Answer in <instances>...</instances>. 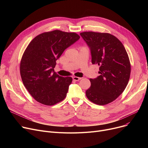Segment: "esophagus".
I'll return each instance as SVG.
<instances>
[{
  "instance_id": "obj_1",
  "label": "esophagus",
  "mask_w": 148,
  "mask_h": 148,
  "mask_svg": "<svg viewBox=\"0 0 148 148\" xmlns=\"http://www.w3.org/2000/svg\"><path fill=\"white\" fill-rule=\"evenodd\" d=\"M81 79H82L81 77H75V76L73 77V80H74V81H79V80H80Z\"/></svg>"
}]
</instances>
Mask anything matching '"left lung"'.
Instances as JSON below:
<instances>
[{
    "label": "left lung",
    "mask_w": 148,
    "mask_h": 148,
    "mask_svg": "<svg viewBox=\"0 0 148 148\" xmlns=\"http://www.w3.org/2000/svg\"><path fill=\"white\" fill-rule=\"evenodd\" d=\"M80 35L90 49L92 64L99 66V75L90 79L86 95L93 103L107 104L127 86L131 73L128 55L122 43L110 34L84 32Z\"/></svg>",
    "instance_id": "1"
}]
</instances>
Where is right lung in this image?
Here are the masks:
<instances>
[{"label": "right lung", "instance_id": "obj_1", "mask_svg": "<svg viewBox=\"0 0 148 148\" xmlns=\"http://www.w3.org/2000/svg\"><path fill=\"white\" fill-rule=\"evenodd\" d=\"M79 38L76 33L55 30L38 35L27 47L20 62V75L38 102L53 106L66 97L72 77L60 76L54 68L64 50Z\"/></svg>", "mask_w": 148, "mask_h": 148}]
</instances>
